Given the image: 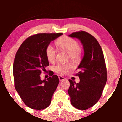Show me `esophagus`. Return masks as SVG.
<instances>
[{
    "mask_svg": "<svg viewBox=\"0 0 122 122\" xmlns=\"http://www.w3.org/2000/svg\"><path fill=\"white\" fill-rule=\"evenodd\" d=\"M58 79L60 81H63V80H65V78H64V77H62V76H58Z\"/></svg>",
    "mask_w": 122,
    "mask_h": 122,
    "instance_id": "1",
    "label": "esophagus"
}]
</instances>
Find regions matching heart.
<instances>
[{"mask_svg":"<svg viewBox=\"0 0 122 122\" xmlns=\"http://www.w3.org/2000/svg\"><path fill=\"white\" fill-rule=\"evenodd\" d=\"M57 45L61 50L69 53L70 58L74 61H77L81 56V49L79 44L75 40L68 37H63L57 41ZM57 51L53 46L48 45L46 49V56L50 62H54L56 58ZM72 68L71 64L58 63L55 65L53 69L57 73L65 75Z\"/></svg>","mask_w":122,"mask_h":122,"instance_id":"obj_1","label":"heart"}]
</instances>
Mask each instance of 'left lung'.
Returning <instances> with one entry per match:
<instances>
[{
  "label": "left lung",
  "mask_w": 122,
  "mask_h": 122,
  "mask_svg": "<svg viewBox=\"0 0 122 122\" xmlns=\"http://www.w3.org/2000/svg\"><path fill=\"white\" fill-rule=\"evenodd\" d=\"M80 40L84 54L76 74L80 82L69 80L68 94L71 104L76 108L85 110L92 107L99 100L107 81V69L103 50L95 38L87 32L80 31L69 35Z\"/></svg>",
  "instance_id": "left-lung-1"
}]
</instances>
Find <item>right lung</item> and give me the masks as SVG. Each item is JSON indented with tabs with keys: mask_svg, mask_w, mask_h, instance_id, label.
<instances>
[{
	"mask_svg": "<svg viewBox=\"0 0 122 122\" xmlns=\"http://www.w3.org/2000/svg\"><path fill=\"white\" fill-rule=\"evenodd\" d=\"M62 33H39L27 38L18 49L13 64L15 88L22 101L34 110L49 106L59 79L49 71L50 76L41 80L40 75L49 66L46 49Z\"/></svg>",
	"mask_w": 122,
	"mask_h": 122,
	"instance_id": "add662e5",
	"label": "right lung"
}]
</instances>
